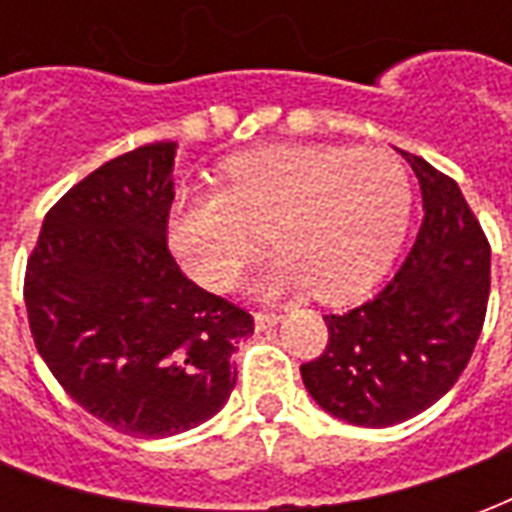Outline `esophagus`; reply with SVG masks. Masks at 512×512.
<instances>
[{"mask_svg":"<svg viewBox=\"0 0 512 512\" xmlns=\"http://www.w3.org/2000/svg\"><path fill=\"white\" fill-rule=\"evenodd\" d=\"M279 315L277 312H255V329L257 332H263V329H271V326H277Z\"/></svg>","mask_w":512,"mask_h":512,"instance_id":"obj_1","label":"esophagus"}]
</instances>
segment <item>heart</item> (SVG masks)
<instances>
[{
	"label": "heart",
	"instance_id": "1",
	"mask_svg": "<svg viewBox=\"0 0 512 512\" xmlns=\"http://www.w3.org/2000/svg\"><path fill=\"white\" fill-rule=\"evenodd\" d=\"M222 189L180 191L167 216L172 252L205 288H227L260 235L277 255L260 293L307 288L334 304L370 288L406 233L411 183L386 150L279 145L219 167Z\"/></svg>",
	"mask_w": 512,
	"mask_h": 512
}]
</instances>
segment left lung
<instances>
[{
	"mask_svg": "<svg viewBox=\"0 0 512 512\" xmlns=\"http://www.w3.org/2000/svg\"><path fill=\"white\" fill-rule=\"evenodd\" d=\"M422 189V227L373 299L323 315L329 345L301 365L312 400L362 428H389L447 395L472 359L491 290V246L458 183L403 153Z\"/></svg>",
	"mask_w": 512,
	"mask_h": 512,
	"instance_id": "1",
	"label": "left lung"
}]
</instances>
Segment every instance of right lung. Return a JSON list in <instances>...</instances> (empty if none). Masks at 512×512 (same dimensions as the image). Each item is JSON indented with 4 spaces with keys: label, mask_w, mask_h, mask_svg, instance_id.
I'll return each instance as SVG.
<instances>
[{
    "label": "right lung",
    "mask_w": 512,
    "mask_h": 512,
    "mask_svg": "<svg viewBox=\"0 0 512 512\" xmlns=\"http://www.w3.org/2000/svg\"><path fill=\"white\" fill-rule=\"evenodd\" d=\"M175 142L142 145L76 183L43 219L24 301L38 354L109 428L161 439L227 403L252 315L194 285L167 246Z\"/></svg>",
    "instance_id": "right-lung-1"
}]
</instances>
